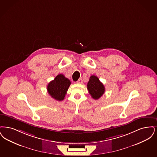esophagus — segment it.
<instances>
[{"mask_svg": "<svg viewBox=\"0 0 157 157\" xmlns=\"http://www.w3.org/2000/svg\"><path fill=\"white\" fill-rule=\"evenodd\" d=\"M77 83H78V84H82V78H79L77 82Z\"/></svg>", "mask_w": 157, "mask_h": 157, "instance_id": "esophagus-1", "label": "esophagus"}]
</instances>
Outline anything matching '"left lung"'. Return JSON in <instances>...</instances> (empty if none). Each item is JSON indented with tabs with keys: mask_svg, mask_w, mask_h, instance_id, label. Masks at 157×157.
<instances>
[{
	"mask_svg": "<svg viewBox=\"0 0 157 157\" xmlns=\"http://www.w3.org/2000/svg\"><path fill=\"white\" fill-rule=\"evenodd\" d=\"M87 89L89 94L94 100L99 99L105 92V87L99 78L94 75H92L87 83Z\"/></svg>",
	"mask_w": 157,
	"mask_h": 157,
	"instance_id": "1",
	"label": "left lung"
}]
</instances>
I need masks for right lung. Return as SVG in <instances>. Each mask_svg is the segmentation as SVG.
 <instances>
[{"label": "right lung", "instance_id": "add662e5", "mask_svg": "<svg viewBox=\"0 0 157 157\" xmlns=\"http://www.w3.org/2000/svg\"><path fill=\"white\" fill-rule=\"evenodd\" d=\"M71 82L65 76L59 74L48 84L47 90L49 95L57 101H62L67 93Z\"/></svg>", "mask_w": 157, "mask_h": 157}]
</instances>
